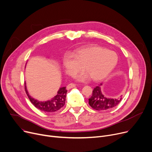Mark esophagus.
I'll return each mask as SVG.
<instances>
[{
    "label": "esophagus",
    "instance_id": "esophagus-1",
    "mask_svg": "<svg viewBox=\"0 0 152 152\" xmlns=\"http://www.w3.org/2000/svg\"><path fill=\"white\" fill-rule=\"evenodd\" d=\"M76 85L74 83H70L67 86V90H70V89L75 87Z\"/></svg>",
    "mask_w": 152,
    "mask_h": 152
}]
</instances>
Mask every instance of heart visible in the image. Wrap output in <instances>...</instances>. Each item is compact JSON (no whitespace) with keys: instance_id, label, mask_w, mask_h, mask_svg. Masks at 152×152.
<instances>
[{"instance_id":"b5f03b06","label":"heart","mask_w":152,"mask_h":152,"mask_svg":"<svg viewBox=\"0 0 152 152\" xmlns=\"http://www.w3.org/2000/svg\"><path fill=\"white\" fill-rule=\"evenodd\" d=\"M118 62L116 53L103 47L91 45L78 48L74 53L67 52L63 58V64L67 74L74 77L83 67L86 71L76 78L85 82L91 77L94 81H100L113 70Z\"/></svg>"}]
</instances>
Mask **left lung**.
Segmentation results:
<instances>
[{
	"mask_svg": "<svg viewBox=\"0 0 152 152\" xmlns=\"http://www.w3.org/2000/svg\"><path fill=\"white\" fill-rule=\"evenodd\" d=\"M101 85L96 86L93 91V94L89 99V104L96 110H107L117 106L121 101L122 97L111 98L107 97L102 93Z\"/></svg>",
	"mask_w": 152,
	"mask_h": 152,
	"instance_id": "8db88e82",
	"label": "left lung"
}]
</instances>
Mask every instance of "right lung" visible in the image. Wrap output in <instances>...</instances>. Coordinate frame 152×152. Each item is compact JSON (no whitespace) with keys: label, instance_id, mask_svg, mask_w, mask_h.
Instances as JSON below:
<instances>
[{"label":"right lung","instance_id":"obj_1","mask_svg":"<svg viewBox=\"0 0 152 152\" xmlns=\"http://www.w3.org/2000/svg\"><path fill=\"white\" fill-rule=\"evenodd\" d=\"M26 93L28 95L29 100L32 104L38 109L45 112H55L59 110L65 104L66 97V87H62L59 89L57 94L47 101H39L32 98L27 90L26 83L24 85Z\"/></svg>","mask_w":152,"mask_h":152}]
</instances>
